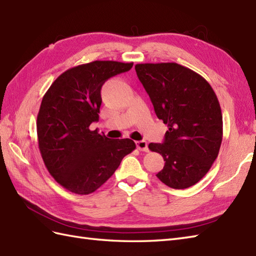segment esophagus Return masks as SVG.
I'll use <instances>...</instances> for the list:
<instances>
[{
	"label": "esophagus",
	"mask_w": 256,
	"mask_h": 256,
	"mask_svg": "<svg viewBox=\"0 0 256 256\" xmlns=\"http://www.w3.org/2000/svg\"><path fill=\"white\" fill-rule=\"evenodd\" d=\"M136 148H138L139 151H143V152H148V143L146 141L142 140V141H136Z\"/></svg>",
	"instance_id": "1"
}]
</instances>
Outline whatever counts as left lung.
Returning <instances> with one entry per match:
<instances>
[{
  "mask_svg": "<svg viewBox=\"0 0 256 256\" xmlns=\"http://www.w3.org/2000/svg\"><path fill=\"white\" fill-rule=\"evenodd\" d=\"M155 114L168 126L163 143H150L165 166L158 178L186 189L206 175L220 152L222 115L218 98L201 74L177 63L134 66Z\"/></svg>",
  "mask_w": 256,
  "mask_h": 256,
  "instance_id": "1",
  "label": "left lung"
}]
</instances>
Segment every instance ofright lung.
Here are the masks:
<instances>
[{
    "label": "right lung",
    "mask_w": 256,
    "mask_h": 256,
    "mask_svg": "<svg viewBox=\"0 0 256 256\" xmlns=\"http://www.w3.org/2000/svg\"><path fill=\"white\" fill-rule=\"evenodd\" d=\"M134 63L94 60L70 68L55 79L36 117L41 156L51 176L76 194H89L112 177L136 148L132 139H108L91 130L98 120L105 81Z\"/></svg>",
    "instance_id": "1"
}]
</instances>
